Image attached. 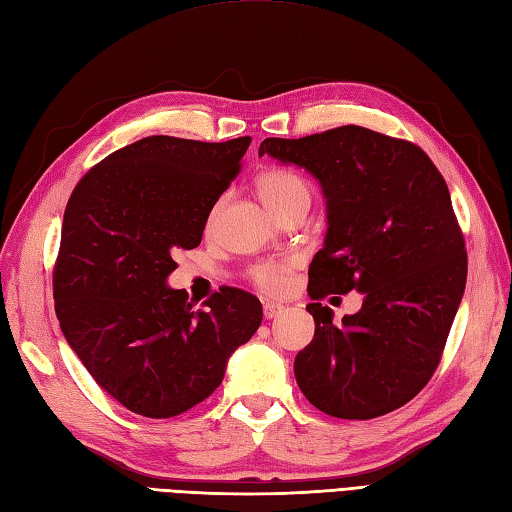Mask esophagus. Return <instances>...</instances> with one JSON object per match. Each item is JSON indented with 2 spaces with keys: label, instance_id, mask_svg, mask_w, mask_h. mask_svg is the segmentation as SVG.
Segmentation results:
<instances>
[{
  "label": "esophagus",
  "instance_id": "34e87169",
  "mask_svg": "<svg viewBox=\"0 0 512 512\" xmlns=\"http://www.w3.org/2000/svg\"><path fill=\"white\" fill-rule=\"evenodd\" d=\"M284 310V306L282 304H276V302H265L263 304V313H265V319H273V317H278L280 313Z\"/></svg>",
  "mask_w": 512,
  "mask_h": 512
}]
</instances>
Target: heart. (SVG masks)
Listing matches in <instances>:
<instances>
[{
  "mask_svg": "<svg viewBox=\"0 0 512 512\" xmlns=\"http://www.w3.org/2000/svg\"><path fill=\"white\" fill-rule=\"evenodd\" d=\"M256 189L267 208L273 215L282 217L289 213L295 206H308L313 191H310V184L299 176L293 169H282L273 167L260 173L256 178ZM217 208L213 210V215ZM297 269L295 258H282V260H263V263H256L249 269V278L258 286L260 291L280 295L291 286L293 271Z\"/></svg>",
  "mask_w": 512,
  "mask_h": 512,
  "instance_id": "heart-1",
  "label": "heart"
}]
</instances>
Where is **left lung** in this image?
<instances>
[{
    "label": "left lung",
    "instance_id": "left-lung-1",
    "mask_svg": "<svg viewBox=\"0 0 512 512\" xmlns=\"http://www.w3.org/2000/svg\"><path fill=\"white\" fill-rule=\"evenodd\" d=\"M260 156L321 182L326 243L308 269L315 339L295 358L306 400L339 419H373L430 382L467 282V249L450 191L415 143L360 126L265 139ZM360 290L364 308L334 327L328 294Z\"/></svg>",
    "mask_w": 512,
    "mask_h": 512
}]
</instances>
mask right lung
Segmentation results:
<instances>
[{"label":"right lung","mask_w":512,"mask_h":512,"mask_svg":"<svg viewBox=\"0 0 512 512\" xmlns=\"http://www.w3.org/2000/svg\"><path fill=\"white\" fill-rule=\"evenodd\" d=\"M249 143L147 136L97 162L69 197L56 317L93 380L136 415L169 419L204 402L263 321L243 289L223 286L195 310L186 291L167 286L178 267L171 254L202 241Z\"/></svg>","instance_id":"1"}]
</instances>
